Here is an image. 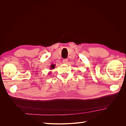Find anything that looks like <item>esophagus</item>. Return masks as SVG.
<instances>
[{
  "instance_id": "obj_1",
  "label": "esophagus",
  "mask_w": 126,
  "mask_h": 126,
  "mask_svg": "<svg viewBox=\"0 0 126 126\" xmlns=\"http://www.w3.org/2000/svg\"><path fill=\"white\" fill-rule=\"evenodd\" d=\"M63 63H67V62H68V59H63Z\"/></svg>"
}]
</instances>
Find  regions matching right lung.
Returning a JSON list of instances; mask_svg holds the SVG:
<instances>
[{"label": "right lung", "mask_w": 126, "mask_h": 126, "mask_svg": "<svg viewBox=\"0 0 126 126\" xmlns=\"http://www.w3.org/2000/svg\"><path fill=\"white\" fill-rule=\"evenodd\" d=\"M55 67V64H51V65L50 66V69H54Z\"/></svg>", "instance_id": "obj_1"}]
</instances>
